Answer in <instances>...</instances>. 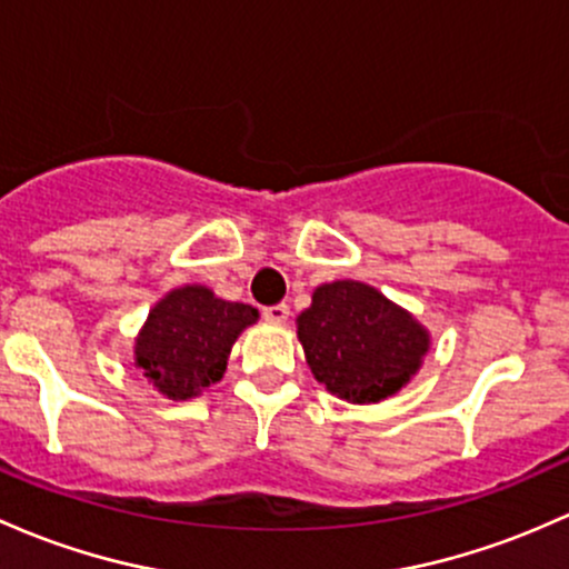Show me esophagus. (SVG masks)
Segmentation results:
<instances>
[{
	"mask_svg": "<svg viewBox=\"0 0 569 569\" xmlns=\"http://www.w3.org/2000/svg\"><path fill=\"white\" fill-rule=\"evenodd\" d=\"M289 313H291L289 305H283V302H280V305H270V308L261 310V316H264L267 321H272V323H283L286 318H289Z\"/></svg>",
	"mask_w": 569,
	"mask_h": 569,
	"instance_id": "34e87169",
	"label": "esophagus"
}]
</instances>
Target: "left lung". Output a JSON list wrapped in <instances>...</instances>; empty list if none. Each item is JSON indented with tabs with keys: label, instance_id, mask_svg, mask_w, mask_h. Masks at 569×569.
<instances>
[{
	"label": "left lung",
	"instance_id": "obj_1",
	"mask_svg": "<svg viewBox=\"0 0 569 569\" xmlns=\"http://www.w3.org/2000/svg\"><path fill=\"white\" fill-rule=\"evenodd\" d=\"M297 335L318 383L356 405L397 395L429 351L427 329L359 280L318 286Z\"/></svg>",
	"mask_w": 569,
	"mask_h": 569
}]
</instances>
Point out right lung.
Instances as JSON below:
<instances>
[{
    "instance_id": "right-lung-1",
    "label": "right lung",
    "mask_w": 569,
    "mask_h": 569,
    "mask_svg": "<svg viewBox=\"0 0 569 569\" xmlns=\"http://www.w3.org/2000/svg\"><path fill=\"white\" fill-rule=\"evenodd\" d=\"M259 318L208 286H180L153 305L134 340V365L167 399H191L227 372L234 340Z\"/></svg>"
}]
</instances>
